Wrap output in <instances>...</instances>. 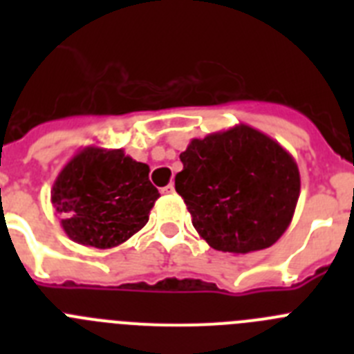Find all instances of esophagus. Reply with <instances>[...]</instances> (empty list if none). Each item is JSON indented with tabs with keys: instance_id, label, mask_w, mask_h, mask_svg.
<instances>
[{
	"instance_id": "esophagus-1",
	"label": "esophagus",
	"mask_w": 354,
	"mask_h": 354,
	"mask_svg": "<svg viewBox=\"0 0 354 354\" xmlns=\"http://www.w3.org/2000/svg\"><path fill=\"white\" fill-rule=\"evenodd\" d=\"M161 193L162 195H171V193H175V186L174 184H168V186L161 187Z\"/></svg>"
}]
</instances>
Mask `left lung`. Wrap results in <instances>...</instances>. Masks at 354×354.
<instances>
[{"label": "left lung", "mask_w": 354, "mask_h": 354, "mask_svg": "<svg viewBox=\"0 0 354 354\" xmlns=\"http://www.w3.org/2000/svg\"><path fill=\"white\" fill-rule=\"evenodd\" d=\"M180 161L175 192L211 248L237 255L270 248L292 221L298 165L268 134L239 124L193 138Z\"/></svg>", "instance_id": "8db88e82"}]
</instances>
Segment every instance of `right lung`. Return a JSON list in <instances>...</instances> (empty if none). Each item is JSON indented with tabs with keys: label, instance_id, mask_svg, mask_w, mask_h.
Listing matches in <instances>:
<instances>
[{
	"label": "right lung",
	"instance_id": "1",
	"mask_svg": "<svg viewBox=\"0 0 354 354\" xmlns=\"http://www.w3.org/2000/svg\"><path fill=\"white\" fill-rule=\"evenodd\" d=\"M149 165L122 149L84 147L62 168L51 202L74 243L108 250L126 243L149 221L159 192Z\"/></svg>",
	"mask_w": 354,
	"mask_h": 354
}]
</instances>
